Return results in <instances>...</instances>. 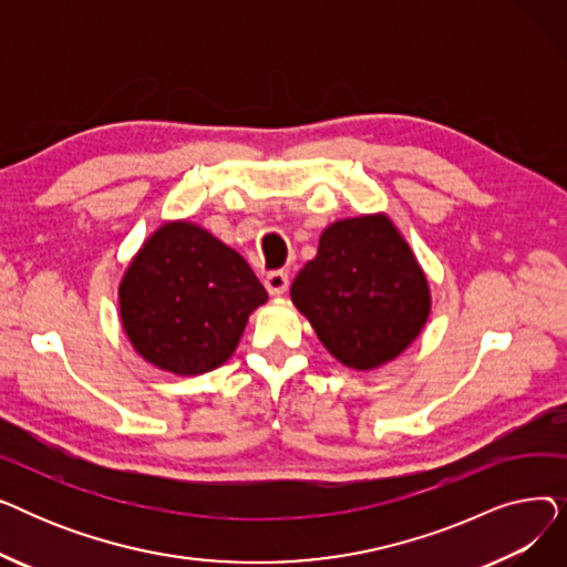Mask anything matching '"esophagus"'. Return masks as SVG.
Returning <instances> with one entry per match:
<instances>
[{"mask_svg": "<svg viewBox=\"0 0 567 567\" xmlns=\"http://www.w3.org/2000/svg\"><path fill=\"white\" fill-rule=\"evenodd\" d=\"M264 285H266V291H268V293H271V296H280V293H285L287 287H289V276L282 274V271H274V274L266 276Z\"/></svg>", "mask_w": 567, "mask_h": 567, "instance_id": "obj_1", "label": "esophagus"}]
</instances>
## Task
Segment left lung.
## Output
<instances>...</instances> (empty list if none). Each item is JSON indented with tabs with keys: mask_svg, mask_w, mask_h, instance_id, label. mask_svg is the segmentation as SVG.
I'll use <instances>...</instances> for the list:
<instances>
[{
	"mask_svg": "<svg viewBox=\"0 0 567 567\" xmlns=\"http://www.w3.org/2000/svg\"><path fill=\"white\" fill-rule=\"evenodd\" d=\"M291 301L333 359L374 370L425 329L432 293L423 266L385 214L336 220L291 285Z\"/></svg>",
	"mask_w": 567,
	"mask_h": 567,
	"instance_id": "8db88e82",
	"label": "left lung"
}]
</instances>
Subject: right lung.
<instances>
[{"label": "right lung", "mask_w": 567, "mask_h": 567, "mask_svg": "<svg viewBox=\"0 0 567 567\" xmlns=\"http://www.w3.org/2000/svg\"><path fill=\"white\" fill-rule=\"evenodd\" d=\"M266 301L248 261L188 220L163 223L118 282V315L133 349L176 377L220 368Z\"/></svg>", "instance_id": "obj_1"}]
</instances>
